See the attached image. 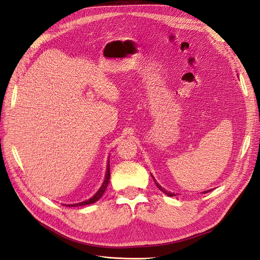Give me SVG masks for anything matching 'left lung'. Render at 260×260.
<instances>
[{"label":"left lung","instance_id":"8db88e82","mask_svg":"<svg viewBox=\"0 0 260 260\" xmlns=\"http://www.w3.org/2000/svg\"><path fill=\"white\" fill-rule=\"evenodd\" d=\"M152 177H153V179H154V181H155V183H156V185H157V187L161 190V192H163V193H165L166 195H168V196H170V197H173V196H175V194L174 193H171V192H169V190L168 189H166V188H163L157 181H156V179L154 178V176L152 175ZM211 190L212 189H209V190H204V192H203V194H206V193H209V192H211Z\"/></svg>","mask_w":260,"mask_h":260}]
</instances>
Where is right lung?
Wrapping results in <instances>:
<instances>
[{
	"mask_svg": "<svg viewBox=\"0 0 260 260\" xmlns=\"http://www.w3.org/2000/svg\"><path fill=\"white\" fill-rule=\"evenodd\" d=\"M109 179H111V172H109V160H107V166H106V173H105V178H104V181L101 185V187L98 189V192L95 193L92 197H90L89 199L85 200V201H82V202H79V203H73V204H64V206L66 207H82V206H87V204H91V203H94L95 201H98L104 194L105 189L107 187V184L109 182Z\"/></svg>",
	"mask_w": 260,
	"mask_h": 260,
	"instance_id": "right-lung-1",
	"label": "right lung"
}]
</instances>
